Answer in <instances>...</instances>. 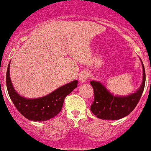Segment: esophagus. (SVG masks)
<instances>
[{
  "label": "esophagus",
  "mask_w": 151,
  "mask_h": 151,
  "mask_svg": "<svg viewBox=\"0 0 151 151\" xmlns=\"http://www.w3.org/2000/svg\"><path fill=\"white\" fill-rule=\"evenodd\" d=\"M89 78V73L86 72V71H83L80 73L79 75V80L81 82H86Z\"/></svg>",
  "instance_id": "obj_1"
}]
</instances>
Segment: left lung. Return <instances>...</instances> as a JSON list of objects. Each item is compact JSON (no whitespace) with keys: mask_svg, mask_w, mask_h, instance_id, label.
I'll list each match as a JSON object with an SVG mask.
<instances>
[{"mask_svg":"<svg viewBox=\"0 0 151 151\" xmlns=\"http://www.w3.org/2000/svg\"><path fill=\"white\" fill-rule=\"evenodd\" d=\"M143 81L139 90L125 97L114 96L99 82H90L94 90V102L91 106L92 113L102 120L121 119L132 112L142 97L146 83V72L143 65Z\"/></svg>","mask_w":151,"mask_h":151,"instance_id":"8db88e82","label":"left lung"}]
</instances>
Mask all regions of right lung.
<instances>
[{
	"label": "right lung",
	"mask_w": 151,
	"mask_h": 151,
	"mask_svg": "<svg viewBox=\"0 0 151 151\" xmlns=\"http://www.w3.org/2000/svg\"><path fill=\"white\" fill-rule=\"evenodd\" d=\"M6 86L13 104L23 116L33 121H43L56 116L61 111L65 98L78 86V81L63 86L42 98L26 99L18 95L13 87L9 65L6 72Z\"/></svg>",
	"instance_id": "add662e5"
}]
</instances>
